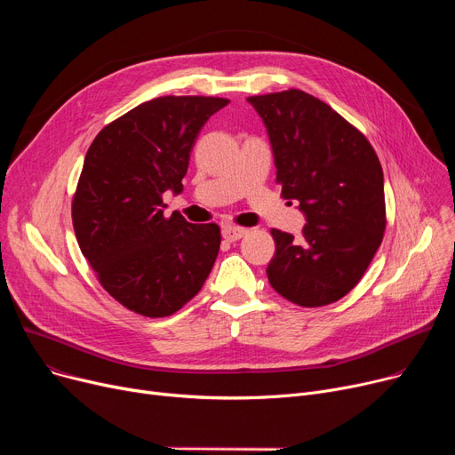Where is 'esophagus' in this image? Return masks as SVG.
<instances>
[{"label": "esophagus", "instance_id": "obj_1", "mask_svg": "<svg viewBox=\"0 0 455 455\" xmlns=\"http://www.w3.org/2000/svg\"><path fill=\"white\" fill-rule=\"evenodd\" d=\"M247 228H240V227H232V225H227V227H223V230H221V234H223V237L227 242H237V240H242L243 235H247Z\"/></svg>", "mask_w": 455, "mask_h": 455}]
</instances>
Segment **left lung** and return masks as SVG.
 Returning a JSON list of instances; mask_svg holds the SVG:
<instances>
[{
  "label": "left lung",
  "mask_w": 455,
  "mask_h": 455,
  "mask_svg": "<svg viewBox=\"0 0 455 455\" xmlns=\"http://www.w3.org/2000/svg\"><path fill=\"white\" fill-rule=\"evenodd\" d=\"M266 125L282 196L299 201L302 235L273 228V290L326 306L362 280L386 230L384 172L367 138L302 90L247 100Z\"/></svg>",
  "instance_id": "8db88e82"
}]
</instances>
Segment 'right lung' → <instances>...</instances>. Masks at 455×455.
<instances>
[{
    "label": "right lung",
    "mask_w": 455,
    "mask_h": 455,
    "mask_svg": "<svg viewBox=\"0 0 455 455\" xmlns=\"http://www.w3.org/2000/svg\"><path fill=\"white\" fill-rule=\"evenodd\" d=\"M221 98L165 95L107 125L84 156L71 218L103 288L146 317L175 314L206 282L221 245L218 225L165 218L162 196L184 189L189 155Z\"/></svg>",
    "instance_id": "add662e5"
}]
</instances>
